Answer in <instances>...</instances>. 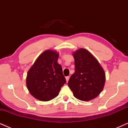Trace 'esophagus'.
I'll return each instance as SVG.
<instances>
[{"label": "esophagus", "instance_id": "esophagus-1", "mask_svg": "<svg viewBox=\"0 0 128 128\" xmlns=\"http://www.w3.org/2000/svg\"><path fill=\"white\" fill-rule=\"evenodd\" d=\"M66 81H67V82H68V80H69L70 76H67V77H66Z\"/></svg>", "mask_w": 128, "mask_h": 128}]
</instances>
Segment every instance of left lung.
Masks as SVG:
<instances>
[{"mask_svg":"<svg viewBox=\"0 0 128 128\" xmlns=\"http://www.w3.org/2000/svg\"><path fill=\"white\" fill-rule=\"evenodd\" d=\"M75 72L68 85L74 96L82 101H89L99 95L104 87L105 73L96 58L84 48L73 52Z\"/></svg>","mask_w":128,"mask_h":128,"instance_id":"left-lung-1","label":"left lung"}]
</instances>
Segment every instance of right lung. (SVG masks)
<instances>
[{
  "instance_id": "obj_1",
  "label": "right lung",
  "mask_w": 128,
  "mask_h": 128,
  "mask_svg": "<svg viewBox=\"0 0 128 128\" xmlns=\"http://www.w3.org/2000/svg\"><path fill=\"white\" fill-rule=\"evenodd\" d=\"M58 56L56 51L46 50L29 70L27 88L30 94L40 101H49L56 98L66 83L62 67L57 62Z\"/></svg>"
}]
</instances>
